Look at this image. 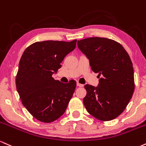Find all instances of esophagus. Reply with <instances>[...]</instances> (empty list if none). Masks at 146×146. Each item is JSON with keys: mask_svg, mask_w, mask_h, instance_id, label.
Listing matches in <instances>:
<instances>
[{"mask_svg": "<svg viewBox=\"0 0 146 146\" xmlns=\"http://www.w3.org/2000/svg\"><path fill=\"white\" fill-rule=\"evenodd\" d=\"M76 85H77V86L79 87H83V84H80V83H77Z\"/></svg>", "mask_w": 146, "mask_h": 146, "instance_id": "esophagus-1", "label": "esophagus"}]
</instances>
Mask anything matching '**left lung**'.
Instances as JSON below:
<instances>
[{
    "label": "left lung",
    "instance_id": "1",
    "mask_svg": "<svg viewBox=\"0 0 146 146\" xmlns=\"http://www.w3.org/2000/svg\"><path fill=\"white\" fill-rule=\"evenodd\" d=\"M77 44L90 60L92 70L101 76L98 87L85 85L84 105L99 120H112L124 111L134 92L131 58L124 47L113 39L89 37L78 41Z\"/></svg>",
    "mask_w": 146,
    "mask_h": 146
}]
</instances>
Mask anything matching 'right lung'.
Returning a JSON list of instances; mask_svg holds the SVG:
<instances>
[{
    "mask_svg": "<svg viewBox=\"0 0 146 146\" xmlns=\"http://www.w3.org/2000/svg\"><path fill=\"white\" fill-rule=\"evenodd\" d=\"M72 42L43 41L27 47L19 63L15 84L22 104L37 120L50 123L66 111L76 83H63L52 78L68 53L74 50Z\"/></svg>",
    "mask_w": 146,
    "mask_h": 146,
    "instance_id": "obj_1",
    "label": "right lung"
}]
</instances>
